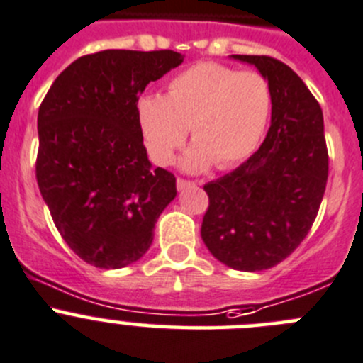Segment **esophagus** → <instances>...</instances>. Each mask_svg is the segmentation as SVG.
<instances>
[{"instance_id": "esophagus-1", "label": "esophagus", "mask_w": 363, "mask_h": 363, "mask_svg": "<svg viewBox=\"0 0 363 363\" xmlns=\"http://www.w3.org/2000/svg\"><path fill=\"white\" fill-rule=\"evenodd\" d=\"M195 184H197L195 181H186V179H181V177L177 179V189H181V191L186 188H191V186H195Z\"/></svg>"}]
</instances>
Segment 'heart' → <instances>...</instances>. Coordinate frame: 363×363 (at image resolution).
Returning <instances> with one entry per match:
<instances>
[{
    "instance_id": "obj_1",
    "label": "heart",
    "mask_w": 363,
    "mask_h": 363,
    "mask_svg": "<svg viewBox=\"0 0 363 363\" xmlns=\"http://www.w3.org/2000/svg\"><path fill=\"white\" fill-rule=\"evenodd\" d=\"M272 114V89L258 71H238L202 62L166 84L162 96L148 94L135 105L141 138L152 161L170 164L189 128L193 145L186 170H206L213 162L228 170L256 152Z\"/></svg>"
}]
</instances>
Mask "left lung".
<instances>
[{
  "label": "left lung",
  "mask_w": 363,
  "mask_h": 363,
  "mask_svg": "<svg viewBox=\"0 0 363 363\" xmlns=\"http://www.w3.org/2000/svg\"><path fill=\"white\" fill-rule=\"evenodd\" d=\"M254 64L272 89L265 141L245 162L204 186L201 235L223 265L243 272L276 267L306 238L328 182L319 101L296 71L269 55H233Z\"/></svg>",
  "instance_id": "8db88e82"
}]
</instances>
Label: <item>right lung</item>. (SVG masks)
Segmentation results:
<instances>
[{
  "label": "right lung",
  "mask_w": 363,
  "mask_h": 363,
  "mask_svg": "<svg viewBox=\"0 0 363 363\" xmlns=\"http://www.w3.org/2000/svg\"><path fill=\"white\" fill-rule=\"evenodd\" d=\"M182 62L174 50H104L66 67L37 116L35 177L64 242L98 269L138 262L175 175L152 170L135 105L147 84Z\"/></svg>",
  "instance_id": "right-lung-1"
}]
</instances>
